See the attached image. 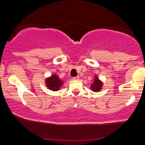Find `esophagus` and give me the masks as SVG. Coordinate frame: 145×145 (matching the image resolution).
Wrapping results in <instances>:
<instances>
[{"instance_id": "obj_1", "label": "esophagus", "mask_w": 145, "mask_h": 145, "mask_svg": "<svg viewBox=\"0 0 145 145\" xmlns=\"http://www.w3.org/2000/svg\"><path fill=\"white\" fill-rule=\"evenodd\" d=\"M78 78H79V76H77L73 77V79H74V80H78Z\"/></svg>"}]
</instances>
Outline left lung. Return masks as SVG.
Instances as JSON below:
<instances>
[{
    "label": "left lung",
    "mask_w": 145,
    "mask_h": 145,
    "mask_svg": "<svg viewBox=\"0 0 145 145\" xmlns=\"http://www.w3.org/2000/svg\"><path fill=\"white\" fill-rule=\"evenodd\" d=\"M101 86H102V83L98 80V78H95V81L91 85L92 90L93 91H99L101 89Z\"/></svg>",
    "instance_id": "1"
}]
</instances>
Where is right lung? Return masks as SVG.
Returning <instances> with one entry per match:
<instances>
[{"label": "right lung", "mask_w": 145, "mask_h": 145, "mask_svg": "<svg viewBox=\"0 0 145 145\" xmlns=\"http://www.w3.org/2000/svg\"><path fill=\"white\" fill-rule=\"evenodd\" d=\"M46 84L50 89L52 91H58L62 85V81L57 77V76L52 75L50 78L46 80Z\"/></svg>", "instance_id": "obj_1"}]
</instances>
